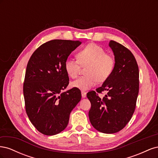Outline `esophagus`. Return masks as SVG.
Returning <instances> with one entry per match:
<instances>
[{"label": "esophagus", "instance_id": "obj_1", "mask_svg": "<svg viewBox=\"0 0 158 158\" xmlns=\"http://www.w3.org/2000/svg\"><path fill=\"white\" fill-rule=\"evenodd\" d=\"M82 97L83 98H85V97H86V92H82Z\"/></svg>", "mask_w": 158, "mask_h": 158}]
</instances>
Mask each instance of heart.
Here are the masks:
<instances>
[{"mask_svg":"<svg viewBox=\"0 0 158 158\" xmlns=\"http://www.w3.org/2000/svg\"><path fill=\"white\" fill-rule=\"evenodd\" d=\"M77 59H67L64 62L66 73L72 78L78 76L81 66H86L85 73L87 75L81 76L71 83L72 86L82 91H87L94 87L98 82H102L111 75L114 60L111 55L106 53L100 46L89 44L78 52Z\"/></svg>","mask_w":158,"mask_h":158,"instance_id":"obj_1","label":"heart"}]
</instances>
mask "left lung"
<instances>
[{
	"instance_id": "left-lung-1",
	"label": "left lung",
	"mask_w": 158,
	"mask_h": 158,
	"mask_svg": "<svg viewBox=\"0 0 158 158\" xmlns=\"http://www.w3.org/2000/svg\"><path fill=\"white\" fill-rule=\"evenodd\" d=\"M109 46L114 56V67L111 75L96 89L107 94L100 98L95 91L87 94L91 103L89 118L97 131L115 133L126 126L135 112L139 91V70L133 54L114 41Z\"/></svg>"
}]
</instances>
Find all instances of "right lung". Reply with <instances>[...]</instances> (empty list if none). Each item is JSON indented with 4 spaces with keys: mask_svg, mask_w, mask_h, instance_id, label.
Masks as SVG:
<instances>
[{
    "mask_svg": "<svg viewBox=\"0 0 158 158\" xmlns=\"http://www.w3.org/2000/svg\"><path fill=\"white\" fill-rule=\"evenodd\" d=\"M80 44V41L51 40L38 47L28 61L23 88L26 111L33 125L45 135L64 131L81 100L77 88L63 92L69 84L64 62Z\"/></svg>",
    "mask_w": 158,
    "mask_h": 158,
    "instance_id": "obj_1",
    "label": "right lung"
}]
</instances>
